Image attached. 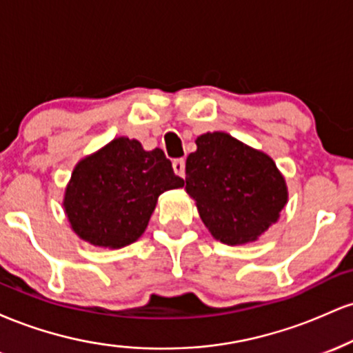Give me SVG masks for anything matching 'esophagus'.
I'll return each mask as SVG.
<instances>
[{"instance_id": "34e87169", "label": "esophagus", "mask_w": 353, "mask_h": 353, "mask_svg": "<svg viewBox=\"0 0 353 353\" xmlns=\"http://www.w3.org/2000/svg\"><path fill=\"white\" fill-rule=\"evenodd\" d=\"M172 168H174V172H176L177 176L184 177L185 176V159H184V157H179V159H174L172 161Z\"/></svg>"}]
</instances>
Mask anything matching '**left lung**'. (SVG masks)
Instances as JSON below:
<instances>
[{
    "mask_svg": "<svg viewBox=\"0 0 353 353\" xmlns=\"http://www.w3.org/2000/svg\"><path fill=\"white\" fill-rule=\"evenodd\" d=\"M185 161V190L214 237L228 245L252 242L279 219L285 181L274 161L225 132L197 137Z\"/></svg>",
    "mask_w": 353,
    "mask_h": 353,
    "instance_id": "obj_1",
    "label": "left lung"
}]
</instances>
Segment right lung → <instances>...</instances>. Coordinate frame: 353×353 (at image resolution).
<instances>
[{
	"instance_id": "obj_1",
	"label": "right lung",
	"mask_w": 353,
	"mask_h": 353,
	"mask_svg": "<svg viewBox=\"0 0 353 353\" xmlns=\"http://www.w3.org/2000/svg\"><path fill=\"white\" fill-rule=\"evenodd\" d=\"M184 185L163 149L117 137L76 165L64 196L72 229L89 244L129 245L141 237L159 194Z\"/></svg>"
}]
</instances>
